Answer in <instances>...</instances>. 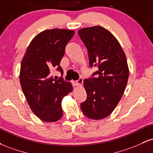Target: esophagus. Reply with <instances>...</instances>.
Wrapping results in <instances>:
<instances>
[{"label":"esophagus","instance_id":"obj_1","mask_svg":"<svg viewBox=\"0 0 153 153\" xmlns=\"http://www.w3.org/2000/svg\"><path fill=\"white\" fill-rule=\"evenodd\" d=\"M82 81H83L82 78H79V80H75V81H74V80H73L72 82H73V84L75 85V86H78V85H82Z\"/></svg>","mask_w":153,"mask_h":153}]
</instances>
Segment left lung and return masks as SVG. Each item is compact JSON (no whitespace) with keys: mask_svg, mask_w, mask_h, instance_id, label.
Listing matches in <instances>:
<instances>
[{"mask_svg":"<svg viewBox=\"0 0 153 153\" xmlns=\"http://www.w3.org/2000/svg\"><path fill=\"white\" fill-rule=\"evenodd\" d=\"M78 34L88 52L89 64L98 66L96 78L85 79L87 99L80 104L84 115L91 119L109 116L122 99L129 78L125 53L118 40L100 26L82 28Z\"/></svg>","mask_w":153,"mask_h":153,"instance_id":"left-lung-1","label":"left lung"}]
</instances>
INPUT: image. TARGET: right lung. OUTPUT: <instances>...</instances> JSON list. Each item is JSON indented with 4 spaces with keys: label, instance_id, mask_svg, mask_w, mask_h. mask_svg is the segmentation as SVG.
<instances>
[{
    "label": "right lung",
    "instance_id": "right-lung-1",
    "mask_svg": "<svg viewBox=\"0 0 153 153\" xmlns=\"http://www.w3.org/2000/svg\"><path fill=\"white\" fill-rule=\"evenodd\" d=\"M74 33L62 29L39 33L31 40L22 60L19 79L23 93L33 113L45 122L61 119L62 100L73 91L71 82L54 80L50 73L54 68L63 73L59 65Z\"/></svg>",
    "mask_w": 153,
    "mask_h": 153
}]
</instances>
